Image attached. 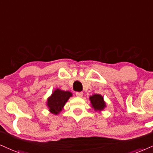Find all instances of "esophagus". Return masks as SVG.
<instances>
[{
	"instance_id": "obj_1",
	"label": "esophagus",
	"mask_w": 153,
	"mask_h": 153,
	"mask_svg": "<svg viewBox=\"0 0 153 153\" xmlns=\"http://www.w3.org/2000/svg\"><path fill=\"white\" fill-rule=\"evenodd\" d=\"M76 95L78 97H82L83 92H76Z\"/></svg>"
}]
</instances>
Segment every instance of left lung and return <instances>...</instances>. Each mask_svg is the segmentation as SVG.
Here are the masks:
<instances>
[{
    "label": "left lung",
    "mask_w": 153,
    "mask_h": 153,
    "mask_svg": "<svg viewBox=\"0 0 153 153\" xmlns=\"http://www.w3.org/2000/svg\"><path fill=\"white\" fill-rule=\"evenodd\" d=\"M90 101L95 110L101 111L104 108L105 102L103 101V97L99 94H94L90 97Z\"/></svg>",
    "instance_id": "1"
}]
</instances>
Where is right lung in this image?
I'll return each mask as SVG.
<instances>
[{
	"label": "right lung",
	"instance_id": "right-lung-1",
	"mask_svg": "<svg viewBox=\"0 0 153 153\" xmlns=\"http://www.w3.org/2000/svg\"><path fill=\"white\" fill-rule=\"evenodd\" d=\"M72 94L69 91H64L56 89L52 93V96L48 100V105L52 114H57L62 111V108Z\"/></svg>",
	"mask_w": 153,
	"mask_h": 153
}]
</instances>
